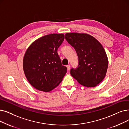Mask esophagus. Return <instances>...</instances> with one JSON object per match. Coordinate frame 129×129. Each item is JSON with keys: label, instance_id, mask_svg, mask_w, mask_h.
I'll list each match as a JSON object with an SVG mask.
<instances>
[{"label": "esophagus", "instance_id": "obj_1", "mask_svg": "<svg viewBox=\"0 0 129 129\" xmlns=\"http://www.w3.org/2000/svg\"><path fill=\"white\" fill-rule=\"evenodd\" d=\"M66 68H67V69H68V71H70V65H67V66H66Z\"/></svg>", "mask_w": 129, "mask_h": 129}]
</instances>
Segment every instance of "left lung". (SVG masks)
<instances>
[{"label":"left lung","mask_w":129,"mask_h":129,"mask_svg":"<svg viewBox=\"0 0 129 129\" xmlns=\"http://www.w3.org/2000/svg\"><path fill=\"white\" fill-rule=\"evenodd\" d=\"M65 39L74 48L78 58V67L71 70V75L83 86L93 87L98 85L104 78L109 64L101 44L84 33H66Z\"/></svg>","instance_id":"left-lung-1"}]
</instances>
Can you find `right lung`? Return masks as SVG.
<instances>
[{
	"mask_svg": "<svg viewBox=\"0 0 129 129\" xmlns=\"http://www.w3.org/2000/svg\"><path fill=\"white\" fill-rule=\"evenodd\" d=\"M64 40L63 34H52L37 39L26 50L23 70L28 81L36 89L50 92L63 80L67 68L61 65L57 49Z\"/></svg>",
	"mask_w": 129,
	"mask_h": 129,
	"instance_id": "add662e5",
	"label": "right lung"
}]
</instances>
